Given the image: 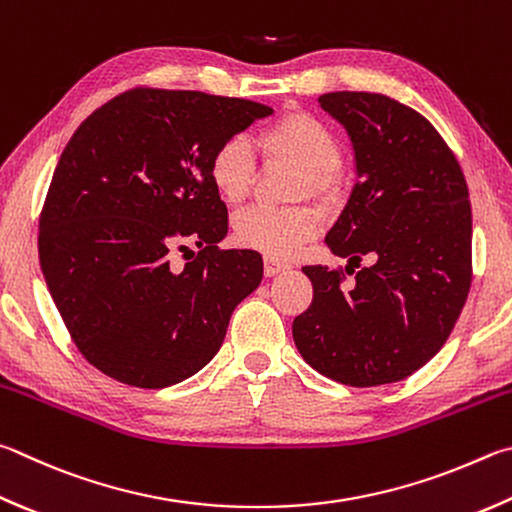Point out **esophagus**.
I'll list each match as a JSON object with an SVG mask.
<instances>
[{
	"instance_id": "obj_1",
	"label": "esophagus",
	"mask_w": 512,
	"mask_h": 512,
	"mask_svg": "<svg viewBox=\"0 0 512 512\" xmlns=\"http://www.w3.org/2000/svg\"><path fill=\"white\" fill-rule=\"evenodd\" d=\"M286 264L284 262H280V259H275V257H264V273H266V277H273V275H277V273H282V271H286Z\"/></svg>"
}]
</instances>
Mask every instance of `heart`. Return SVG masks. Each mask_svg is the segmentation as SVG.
<instances>
[{"instance_id": "heart-1", "label": "heart", "mask_w": 512, "mask_h": 512, "mask_svg": "<svg viewBox=\"0 0 512 512\" xmlns=\"http://www.w3.org/2000/svg\"><path fill=\"white\" fill-rule=\"evenodd\" d=\"M259 147L268 159H286L302 167L295 197L329 194L342 165V145L333 129L306 111H288L259 134ZM208 174L215 190L228 203H237L253 188L257 154L246 136L224 138L210 154ZM320 228L318 215L304 206L273 208L255 203L237 212L235 237L241 246L268 257H293Z\"/></svg>"}]
</instances>
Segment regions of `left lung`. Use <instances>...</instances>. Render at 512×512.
I'll return each instance as SVG.
<instances>
[{"label": "left lung", "mask_w": 512, "mask_h": 512, "mask_svg": "<svg viewBox=\"0 0 512 512\" xmlns=\"http://www.w3.org/2000/svg\"><path fill=\"white\" fill-rule=\"evenodd\" d=\"M318 100L347 127L358 183L324 239L349 264L302 268L313 300L293 320V340L313 369L342 385L396 383L445 345L466 304V176L430 120L403 102L369 91Z\"/></svg>", "instance_id": "left-lung-1"}]
</instances>
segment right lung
Returning <instances> with one entry per match:
<instances>
[{
	"mask_svg": "<svg viewBox=\"0 0 512 512\" xmlns=\"http://www.w3.org/2000/svg\"><path fill=\"white\" fill-rule=\"evenodd\" d=\"M273 109L134 87L89 114L40 212L46 286L78 351L118 383L161 389L206 367L235 306L262 282L257 250H221L228 210L208 161ZM197 243L183 269L172 249Z\"/></svg>",
	"mask_w": 512,
	"mask_h": 512,
	"instance_id": "obj_1",
	"label": "right lung"
}]
</instances>
